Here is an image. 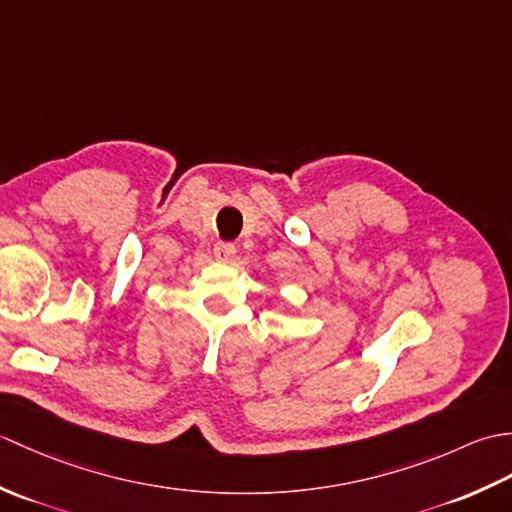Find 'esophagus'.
Returning a JSON list of instances; mask_svg holds the SVG:
<instances>
[{"instance_id":"1","label":"esophagus","mask_w":512,"mask_h":512,"mask_svg":"<svg viewBox=\"0 0 512 512\" xmlns=\"http://www.w3.org/2000/svg\"><path fill=\"white\" fill-rule=\"evenodd\" d=\"M235 253H237V248L231 242H217L213 246V255H215V259H220V262H231Z\"/></svg>"}]
</instances>
